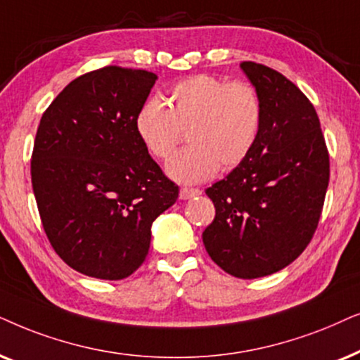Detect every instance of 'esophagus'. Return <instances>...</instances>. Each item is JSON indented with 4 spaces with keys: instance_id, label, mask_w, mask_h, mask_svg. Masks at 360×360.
<instances>
[{
    "instance_id": "obj_1",
    "label": "esophagus",
    "mask_w": 360,
    "mask_h": 360,
    "mask_svg": "<svg viewBox=\"0 0 360 360\" xmlns=\"http://www.w3.org/2000/svg\"><path fill=\"white\" fill-rule=\"evenodd\" d=\"M202 194V191L195 189V188H181L179 191V198L183 200H188L191 198H195V195Z\"/></svg>"
}]
</instances>
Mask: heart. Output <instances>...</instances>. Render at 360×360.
<instances>
[{
  "mask_svg": "<svg viewBox=\"0 0 360 360\" xmlns=\"http://www.w3.org/2000/svg\"><path fill=\"white\" fill-rule=\"evenodd\" d=\"M166 103L146 98L135 115V131L153 158L167 160L188 130L191 146L166 165L167 176L177 183H202L219 167L233 169L255 146L263 103L248 82L193 75L167 92Z\"/></svg>",
  "mask_w": 360,
  "mask_h": 360,
  "instance_id": "heart-1",
  "label": "heart"
}]
</instances>
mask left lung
I'll return each instance as SVG.
<instances>
[{
  "mask_svg": "<svg viewBox=\"0 0 360 360\" xmlns=\"http://www.w3.org/2000/svg\"><path fill=\"white\" fill-rule=\"evenodd\" d=\"M263 118L245 161L205 189L215 217L202 232L209 257L252 280L298 258L313 238L329 184V153L308 97L280 72L242 62Z\"/></svg>",
  "mask_w": 360,
  "mask_h": 360,
  "instance_id": "1",
  "label": "left lung"
}]
</instances>
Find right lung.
<instances>
[{"label":"right lung","instance_id":"add662e5","mask_svg":"<svg viewBox=\"0 0 360 360\" xmlns=\"http://www.w3.org/2000/svg\"><path fill=\"white\" fill-rule=\"evenodd\" d=\"M156 79L118 65L77 77L37 128L31 179L42 227L57 255L87 276L136 271L153 222L179 194L135 131Z\"/></svg>","mask_w":360,"mask_h":360}]
</instances>
